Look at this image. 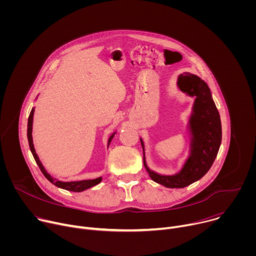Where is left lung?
Returning <instances> with one entry per match:
<instances>
[{
  "mask_svg": "<svg viewBox=\"0 0 256 256\" xmlns=\"http://www.w3.org/2000/svg\"><path fill=\"white\" fill-rule=\"evenodd\" d=\"M178 87L190 96H196L190 120L192 134V153L181 171L175 175H160L144 166L153 181L170 188H182L200 179L212 167L222 140V126L210 88L200 77L184 72L178 77ZM144 152V142L140 138Z\"/></svg>",
  "mask_w": 256,
  "mask_h": 256,
  "instance_id": "obj_1",
  "label": "left lung"
}]
</instances>
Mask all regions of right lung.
Listing matches in <instances>:
<instances>
[{
  "mask_svg": "<svg viewBox=\"0 0 256 256\" xmlns=\"http://www.w3.org/2000/svg\"><path fill=\"white\" fill-rule=\"evenodd\" d=\"M33 114H34V108L31 109V112L29 114V118H28V124H27V138H28V142H29V147H30V150H31V153L34 157V160L35 162L38 163L40 169L42 170V172L44 173V175L46 176V178L50 181L52 184H54L56 186L60 188H62V190H70V192H83L85 190H88L98 184H100L102 178L101 177H98L96 179H88V180H81V181H70V182H62V181H60V180H56V178H52L44 169V167L42 166L38 154H36L35 150H34V146H33V140H32V122H33ZM116 134V132H114ZM114 134L109 138L108 140V146L109 144H110L112 138L114 136Z\"/></svg>",
  "mask_w": 256,
  "mask_h": 256,
  "instance_id": "1",
  "label": "right lung"
}]
</instances>
